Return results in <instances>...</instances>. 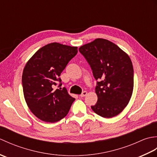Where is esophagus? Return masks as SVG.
I'll return each mask as SVG.
<instances>
[{
  "label": "esophagus",
  "instance_id": "esophagus-1",
  "mask_svg": "<svg viewBox=\"0 0 157 157\" xmlns=\"http://www.w3.org/2000/svg\"><path fill=\"white\" fill-rule=\"evenodd\" d=\"M87 94H88V92H86V91H84V92H83L82 93V94H80L79 96H80L81 97H84V96H86Z\"/></svg>",
  "mask_w": 157,
  "mask_h": 157
}]
</instances>
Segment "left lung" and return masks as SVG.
<instances>
[{"label":"left lung","instance_id":"obj_1","mask_svg":"<svg viewBox=\"0 0 157 157\" xmlns=\"http://www.w3.org/2000/svg\"><path fill=\"white\" fill-rule=\"evenodd\" d=\"M79 51L98 80L95 88L98 101L91 106L93 111L105 118L119 115L128 105L134 89V69L129 56L103 38L80 46Z\"/></svg>","mask_w":157,"mask_h":157}]
</instances>
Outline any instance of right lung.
<instances>
[{
    "mask_svg": "<svg viewBox=\"0 0 157 157\" xmlns=\"http://www.w3.org/2000/svg\"><path fill=\"white\" fill-rule=\"evenodd\" d=\"M77 52V46L52 42L40 48L25 64L22 74L23 95L29 110L42 121H60L75 101L65 88L61 90L53 87L56 81L61 82L59 77Z\"/></svg>",
    "mask_w": 157,
    "mask_h": 157,
    "instance_id": "add662e5",
    "label": "right lung"
}]
</instances>
